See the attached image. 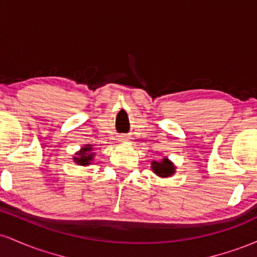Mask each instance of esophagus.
<instances>
[{
    "instance_id": "34e87169",
    "label": "esophagus",
    "mask_w": 257,
    "mask_h": 257,
    "mask_svg": "<svg viewBox=\"0 0 257 257\" xmlns=\"http://www.w3.org/2000/svg\"><path fill=\"white\" fill-rule=\"evenodd\" d=\"M118 140L120 141V143H128L129 141V138L125 137V135H122V137H119Z\"/></svg>"
}]
</instances>
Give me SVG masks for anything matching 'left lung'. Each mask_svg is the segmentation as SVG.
I'll list each match as a JSON object with an SVG mask.
<instances>
[{
	"instance_id": "1",
	"label": "left lung",
	"mask_w": 257,
	"mask_h": 257,
	"mask_svg": "<svg viewBox=\"0 0 257 257\" xmlns=\"http://www.w3.org/2000/svg\"><path fill=\"white\" fill-rule=\"evenodd\" d=\"M151 166L153 173L161 178H169L175 173V167L168 158H163L161 162H152Z\"/></svg>"
}]
</instances>
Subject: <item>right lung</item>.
I'll return each instance as SVG.
<instances>
[{"label":"right lung","mask_w":257,"mask_h":257,"mask_svg":"<svg viewBox=\"0 0 257 257\" xmlns=\"http://www.w3.org/2000/svg\"><path fill=\"white\" fill-rule=\"evenodd\" d=\"M93 156V147H91V145H85L84 147H82L81 151L77 152V155L73 158V161L79 164V166H88V164H90Z\"/></svg>","instance_id":"obj_1"}]
</instances>
